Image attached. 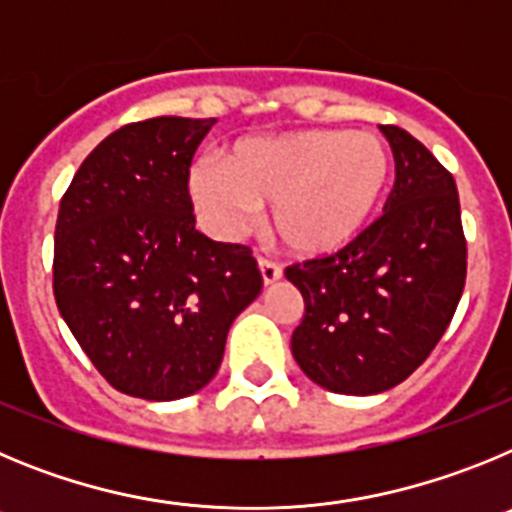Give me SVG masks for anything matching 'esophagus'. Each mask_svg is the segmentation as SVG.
Returning a JSON list of instances; mask_svg holds the SVG:
<instances>
[{
    "mask_svg": "<svg viewBox=\"0 0 512 512\" xmlns=\"http://www.w3.org/2000/svg\"><path fill=\"white\" fill-rule=\"evenodd\" d=\"M259 271H261V279H264V284H274L282 279V266L274 264V261H269V259H259Z\"/></svg>",
    "mask_w": 512,
    "mask_h": 512,
    "instance_id": "34e87169",
    "label": "esophagus"
}]
</instances>
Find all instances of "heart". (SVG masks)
Wrapping results in <instances>:
<instances>
[{
    "mask_svg": "<svg viewBox=\"0 0 512 512\" xmlns=\"http://www.w3.org/2000/svg\"><path fill=\"white\" fill-rule=\"evenodd\" d=\"M395 156L379 135L295 130L243 138L223 164L202 158L187 192L215 238H235L256 210L269 207V235L302 259L343 251L369 230L390 197Z\"/></svg>",
    "mask_w": 512,
    "mask_h": 512,
    "instance_id": "heart-1",
    "label": "heart"
}]
</instances>
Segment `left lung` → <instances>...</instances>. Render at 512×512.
Masks as SVG:
<instances>
[{
	"label": "left lung",
	"mask_w": 512,
	"mask_h": 512,
	"mask_svg": "<svg viewBox=\"0 0 512 512\" xmlns=\"http://www.w3.org/2000/svg\"><path fill=\"white\" fill-rule=\"evenodd\" d=\"M382 133L395 153L384 215L343 251L284 271L305 300L292 356L338 395H377L408 379L449 328L467 279L454 176L402 128Z\"/></svg>",
	"instance_id": "left-lung-1"
}]
</instances>
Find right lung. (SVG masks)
<instances>
[{"mask_svg": "<svg viewBox=\"0 0 512 512\" xmlns=\"http://www.w3.org/2000/svg\"><path fill=\"white\" fill-rule=\"evenodd\" d=\"M212 125H125L84 158L61 200L58 312L97 372L130 397L179 400L210 384L230 325L261 292L246 246L194 228L187 176Z\"/></svg>", "mask_w": 512, "mask_h": 512, "instance_id": "1", "label": "right lung"}]
</instances>
